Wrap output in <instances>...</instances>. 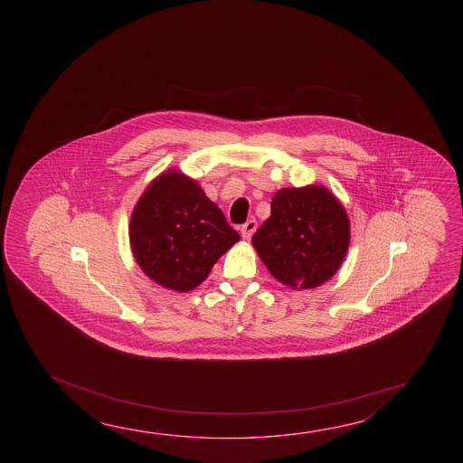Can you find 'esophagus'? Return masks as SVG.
Segmentation results:
<instances>
[{"label":"esophagus","instance_id":"34e87169","mask_svg":"<svg viewBox=\"0 0 463 463\" xmlns=\"http://www.w3.org/2000/svg\"><path fill=\"white\" fill-rule=\"evenodd\" d=\"M255 231H257V221L255 220L247 221L245 224L241 226V234H242L243 239H247V241L250 239Z\"/></svg>","mask_w":463,"mask_h":463}]
</instances>
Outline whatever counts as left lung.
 I'll return each mask as SVG.
<instances>
[{"mask_svg": "<svg viewBox=\"0 0 463 463\" xmlns=\"http://www.w3.org/2000/svg\"><path fill=\"white\" fill-rule=\"evenodd\" d=\"M349 241L347 213L321 185L276 192L271 216L251 237L269 273L302 288H317L339 269Z\"/></svg>", "mask_w": 463, "mask_h": 463, "instance_id": "left-lung-1", "label": "left lung"}]
</instances>
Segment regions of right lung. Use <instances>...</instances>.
Wrapping results in <instances>:
<instances>
[{"mask_svg": "<svg viewBox=\"0 0 463 463\" xmlns=\"http://www.w3.org/2000/svg\"><path fill=\"white\" fill-rule=\"evenodd\" d=\"M137 263L155 282L177 292L200 286L241 235L195 181L167 171L138 200L130 218Z\"/></svg>", "mask_w": 463, "mask_h": 463, "instance_id": "obj_1", "label": "right lung"}]
</instances>
